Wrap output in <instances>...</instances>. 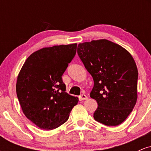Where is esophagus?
Returning <instances> with one entry per match:
<instances>
[{
  "mask_svg": "<svg viewBox=\"0 0 151 151\" xmlns=\"http://www.w3.org/2000/svg\"><path fill=\"white\" fill-rule=\"evenodd\" d=\"M79 98H80L81 100H86L88 99V97L85 94H81L80 96H79Z\"/></svg>",
  "mask_w": 151,
  "mask_h": 151,
  "instance_id": "34e87169",
  "label": "esophagus"
}]
</instances>
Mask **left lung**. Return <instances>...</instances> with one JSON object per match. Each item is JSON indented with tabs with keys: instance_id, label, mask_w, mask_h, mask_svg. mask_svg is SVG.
<instances>
[{
	"instance_id": "obj_1",
	"label": "left lung",
	"mask_w": 151,
	"mask_h": 151,
	"mask_svg": "<svg viewBox=\"0 0 151 151\" xmlns=\"http://www.w3.org/2000/svg\"><path fill=\"white\" fill-rule=\"evenodd\" d=\"M77 53L93 79L90 97L97 101L93 114L106 126L124 122L136 105L138 69L124 47L107 40L79 43Z\"/></svg>"
}]
</instances>
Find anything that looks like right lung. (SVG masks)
Returning a JSON list of instances; mask_svg holds the SVG:
<instances>
[{
	"label": "right lung",
	"mask_w": 151,
	"mask_h": 151,
	"mask_svg": "<svg viewBox=\"0 0 151 151\" xmlns=\"http://www.w3.org/2000/svg\"><path fill=\"white\" fill-rule=\"evenodd\" d=\"M77 43L45 47L31 54L17 79L16 93L22 112L37 127L52 130L68 120L77 97L66 92L62 81L76 55Z\"/></svg>",
	"instance_id": "1"
}]
</instances>
